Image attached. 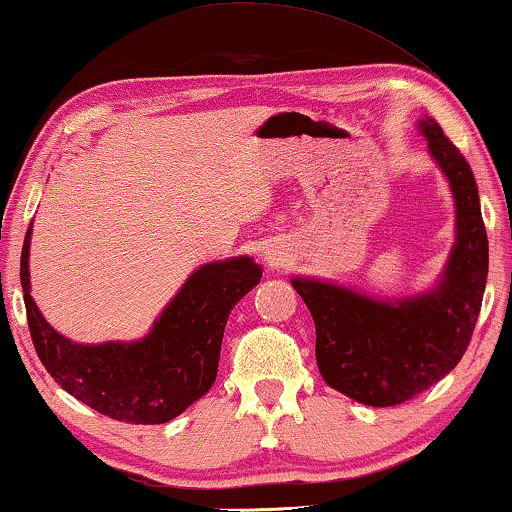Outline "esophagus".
Returning <instances> with one entry per match:
<instances>
[{
  "label": "esophagus",
  "instance_id": "1",
  "mask_svg": "<svg viewBox=\"0 0 512 512\" xmlns=\"http://www.w3.org/2000/svg\"><path fill=\"white\" fill-rule=\"evenodd\" d=\"M268 262H273V257H268Z\"/></svg>",
  "mask_w": 512,
  "mask_h": 512
}]
</instances>
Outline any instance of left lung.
Instances as JSON below:
<instances>
[{
	"mask_svg": "<svg viewBox=\"0 0 512 512\" xmlns=\"http://www.w3.org/2000/svg\"><path fill=\"white\" fill-rule=\"evenodd\" d=\"M427 150L448 176L457 241L427 293L374 300L351 288L293 277L315 322V358L327 385L362 405L392 407L439 383L466 353L488 277V235L468 161L434 118L418 120Z\"/></svg>",
	"mask_w": 512,
	"mask_h": 512,
	"instance_id": "8db88e82",
	"label": "left lung"
}]
</instances>
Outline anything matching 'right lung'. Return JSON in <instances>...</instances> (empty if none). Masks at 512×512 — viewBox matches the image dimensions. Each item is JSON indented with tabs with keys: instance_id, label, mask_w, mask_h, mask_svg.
Returning a JSON list of instances; mask_svg holds the SVG:
<instances>
[{
	"instance_id": "right-lung-1",
	"label": "right lung",
	"mask_w": 512,
	"mask_h": 512,
	"mask_svg": "<svg viewBox=\"0 0 512 512\" xmlns=\"http://www.w3.org/2000/svg\"><path fill=\"white\" fill-rule=\"evenodd\" d=\"M29 253L31 228L24 237L20 280L42 365L64 392L91 410L138 425L172 421L208 392L217 378L228 315L262 280V268L250 257L203 264L145 338L78 345L55 331L33 302Z\"/></svg>"
}]
</instances>
